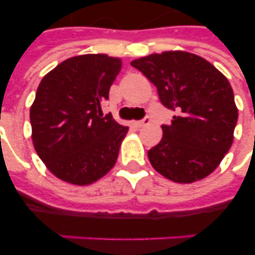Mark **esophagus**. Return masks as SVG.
Instances as JSON below:
<instances>
[{"label":"esophagus","instance_id":"esophagus-1","mask_svg":"<svg viewBox=\"0 0 255 255\" xmlns=\"http://www.w3.org/2000/svg\"><path fill=\"white\" fill-rule=\"evenodd\" d=\"M147 124H149V119H148V118H145V119H144V120H137V122H132V126H135V127H137V128L144 127V126H147Z\"/></svg>","mask_w":255,"mask_h":255}]
</instances>
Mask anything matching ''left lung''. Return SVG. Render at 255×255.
<instances>
[{"instance_id": "8db88e82", "label": "left lung", "mask_w": 255, "mask_h": 255, "mask_svg": "<svg viewBox=\"0 0 255 255\" xmlns=\"http://www.w3.org/2000/svg\"><path fill=\"white\" fill-rule=\"evenodd\" d=\"M131 65L177 114L170 126H161L163 137L148 151L152 167L180 184L209 176L232 147L238 119L228 78L202 57L181 50L149 54Z\"/></svg>"}]
</instances>
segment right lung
<instances>
[{
  "label": "right lung",
  "mask_w": 255,
  "mask_h": 255,
  "mask_svg": "<svg viewBox=\"0 0 255 255\" xmlns=\"http://www.w3.org/2000/svg\"><path fill=\"white\" fill-rule=\"evenodd\" d=\"M122 70V59L85 54L46 74L30 107L31 140L46 168L62 181L90 185L115 165L128 132L100 103Z\"/></svg>",
  "instance_id": "right-lung-1"
}]
</instances>
